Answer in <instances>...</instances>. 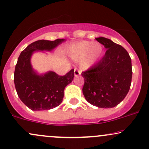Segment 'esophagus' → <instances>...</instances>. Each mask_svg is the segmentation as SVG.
Instances as JSON below:
<instances>
[{
  "instance_id": "esophagus-1",
  "label": "esophagus",
  "mask_w": 149,
  "mask_h": 149,
  "mask_svg": "<svg viewBox=\"0 0 149 149\" xmlns=\"http://www.w3.org/2000/svg\"><path fill=\"white\" fill-rule=\"evenodd\" d=\"M80 75H81V71H79L78 69H74V76H75V77L80 76Z\"/></svg>"
}]
</instances>
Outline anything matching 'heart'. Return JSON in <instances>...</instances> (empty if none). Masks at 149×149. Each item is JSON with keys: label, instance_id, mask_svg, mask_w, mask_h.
Instances as JSON below:
<instances>
[{"label": "heart", "instance_id": "1", "mask_svg": "<svg viewBox=\"0 0 149 149\" xmlns=\"http://www.w3.org/2000/svg\"><path fill=\"white\" fill-rule=\"evenodd\" d=\"M67 54L71 60H81V67L87 70L93 67L103 54V46L98 42L87 41L71 44L67 49Z\"/></svg>", "mask_w": 149, "mask_h": 149}]
</instances>
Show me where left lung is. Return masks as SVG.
I'll return each instance as SVG.
<instances>
[{
	"label": "left lung",
	"instance_id": "1",
	"mask_svg": "<svg viewBox=\"0 0 149 149\" xmlns=\"http://www.w3.org/2000/svg\"><path fill=\"white\" fill-rule=\"evenodd\" d=\"M106 48L100 62L82 73V93L87 102L101 108H112L124 99L132 80L131 59L126 50L105 37L96 38Z\"/></svg>",
	"mask_w": 149,
	"mask_h": 149
}]
</instances>
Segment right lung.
I'll return each mask as SVG.
<instances>
[{
  "mask_svg": "<svg viewBox=\"0 0 149 149\" xmlns=\"http://www.w3.org/2000/svg\"><path fill=\"white\" fill-rule=\"evenodd\" d=\"M64 42V39L36 41L27 46L19 55L14 71V85L21 101L30 110H51L62 102L64 88L74 78V69L63 76L52 71L39 73L32 66L31 57L36 52L53 51Z\"/></svg>",
  "mask_w": 149,
  "mask_h": 149,
  "instance_id": "1",
  "label": "right lung"
}]
</instances>
